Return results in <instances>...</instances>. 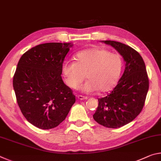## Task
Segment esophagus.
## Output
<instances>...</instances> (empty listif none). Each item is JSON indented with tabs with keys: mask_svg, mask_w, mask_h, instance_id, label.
I'll use <instances>...</instances> for the list:
<instances>
[{
	"mask_svg": "<svg viewBox=\"0 0 161 161\" xmlns=\"http://www.w3.org/2000/svg\"><path fill=\"white\" fill-rule=\"evenodd\" d=\"M77 99H80V100H85L87 99L86 97H84V96H81V95H78L77 96Z\"/></svg>",
	"mask_w": 161,
	"mask_h": 161,
	"instance_id": "1",
	"label": "esophagus"
}]
</instances>
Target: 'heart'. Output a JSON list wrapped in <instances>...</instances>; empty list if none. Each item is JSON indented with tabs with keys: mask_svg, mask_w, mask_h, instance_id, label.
Masks as SVG:
<instances>
[{
	"mask_svg": "<svg viewBox=\"0 0 161 161\" xmlns=\"http://www.w3.org/2000/svg\"><path fill=\"white\" fill-rule=\"evenodd\" d=\"M75 62L66 61L62 66V74L67 85L77 89L86 77L88 79L82 86L84 93L97 91L107 92L112 89L121 76L123 59L117 53H109L105 49L92 47L79 52Z\"/></svg>",
	"mask_w": 161,
	"mask_h": 161,
	"instance_id": "heart-1",
	"label": "heart"
}]
</instances>
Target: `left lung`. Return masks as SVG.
<instances>
[{
	"instance_id": "1",
	"label": "left lung",
	"mask_w": 161,
	"mask_h": 161,
	"mask_svg": "<svg viewBox=\"0 0 161 161\" xmlns=\"http://www.w3.org/2000/svg\"><path fill=\"white\" fill-rule=\"evenodd\" d=\"M123 57L125 69L111 93L98 99L99 105L93 115L98 124L116 129L130 123L142 111L149 88L145 63L140 54L123 43L103 40Z\"/></svg>"
}]
</instances>
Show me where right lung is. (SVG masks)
I'll return each instance as SVG.
<instances>
[{
    "label": "right lung",
    "instance_id": "right-lung-1",
    "mask_svg": "<svg viewBox=\"0 0 161 161\" xmlns=\"http://www.w3.org/2000/svg\"><path fill=\"white\" fill-rule=\"evenodd\" d=\"M72 43L38 45L24 53L13 77V89L20 111L41 129L58 126L75 102V96L62 79V66Z\"/></svg>",
    "mask_w": 161,
    "mask_h": 161
}]
</instances>
